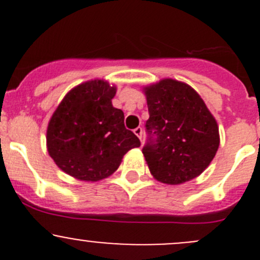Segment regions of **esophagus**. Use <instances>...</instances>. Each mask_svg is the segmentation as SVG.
<instances>
[{"label": "esophagus", "mask_w": 260, "mask_h": 260, "mask_svg": "<svg viewBox=\"0 0 260 260\" xmlns=\"http://www.w3.org/2000/svg\"><path fill=\"white\" fill-rule=\"evenodd\" d=\"M133 132H135V135L137 136V137L140 138L141 141H142V135H143L142 128H141V127H137V128H136V129H133Z\"/></svg>", "instance_id": "34e87169"}]
</instances>
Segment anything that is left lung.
Listing matches in <instances>:
<instances>
[{
	"mask_svg": "<svg viewBox=\"0 0 260 260\" xmlns=\"http://www.w3.org/2000/svg\"><path fill=\"white\" fill-rule=\"evenodd\" d=\"M153 140L142 153L157 181L181 185L200 176L220 145L216 119L198 91L171 78L143 86Z\"/></svg>",
	"mask_w": 260,
	"mask_h": 260,
	"instance_id": "8db88e82",
	"label": "left lung"
}]
</instances>
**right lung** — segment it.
Wrapping results in <instances>:
<instances>
[{
  "label": "right lung",
  "mask_w": 260,
  "mask_h": 260,
  "mask_svg": "<svg viewBox=\"0 0 260 260\" xmlns=\"http://www.w3.org/2000/svg\"><path fill=\"white\" fill-rule=\"evenodd\" d=\"M117 86L104 79L84 81L68 91L46 129V148L69 176L96 182L117 171L123 156L140 147L124 127V113L114 108Z\"/></svg>",
  "instance_id": "1"
}]
</instances>
